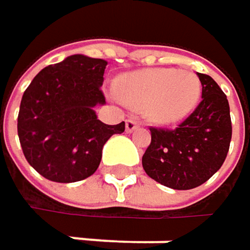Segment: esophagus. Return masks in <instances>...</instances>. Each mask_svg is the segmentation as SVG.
I'll use <instances>...</instances> for the list:
<instances>
[{"instance_id": "obj_1", "label": "esophagus", "mask_w": 250, "mask_h": 250, "mask_svg": "<svg viewBox=\"0 0 250 250\" xmlns=\"http://www.w3.org/2000/svg\"><path fill=\"white\" fill-rule=\"evenodd\" d=\"M137 127H139V122H137V120H134V119L125 120V131H127V133H131V131L136 130Z\"/></svg>"}]
</instances>
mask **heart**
I'll list each match as a JSON object with an SVG mask.
<instances>
[{"mask_svg": "<svg viewBox=\"0 0 250 250\" xmlns=\"http://www.w3.org/2000/svg\"><path fill=\"white\" fill-rule=\"evenodd\" d=\"M120 98L158 125H171L185 119L198 104L201 81L191 71L153 68L128 72L116 85Z\"/></svg>", "mask_w": 250, "mask_h": 250, "instance_id": "b5f03b06", "label": "heart"}]
</instances>
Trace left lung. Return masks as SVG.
I'll use <instances>...</instances> for the list:
<instances>
[{
	"mask_svg": "<svg viewBox=\"0 0 250 250\" xmlns=\"http://www.w3.org/2000/svg\"><path fill=\"white\" fill-rule=\"evenodd\" d=\"M203 85L197 108L175 128L149 127L152 140L142 165L156 182L192 189L208 181L225 162L231 120L226 94L211 76L198 74Z\"/></svg>",
	"mask_w": 250,
	"mask_h": 250,
	"instance_id": "8db88e82",
	"label": "left lung"
}]
</instances>
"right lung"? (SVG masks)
Listing matches in <instances>:
<instances>
[{"mask_svg": "<svg viewBox=\"0 0 250 250\" xmlns=\"http://www.w3.org/2000/svg\"><path fill=\"white\" fill-rule=\"evenodd\" d=\"M107 62L74 55L42 69L23 94L17 131L27 162L49 181L76 182L94 174L103 146L125 122L104 125L92 110L105 104Z\"/></svg>", "mask_w": 250, "mask_h": 250, "instance_id": "1", "label": "right lung"}]
</instances>
